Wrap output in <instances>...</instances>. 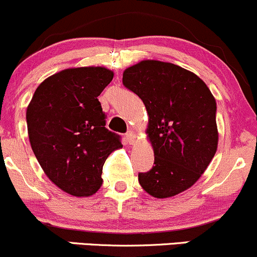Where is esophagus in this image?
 <instances>
[{
	"label": "esophagus",
	"mask_w": 257,
	"mask_h": 257,
	"mask_svg": "<svg viewBox=\"0 0 257 257\" xmlns=\"http://www.w3.org/2000/svg\"><path fill=\"white\" fill-rule=\"evenodd\" d=\"M125 139L126 142L130 143V145H134L135 141H136V134H135L134 131H128L127 134L125 135Z\"/></svg>",
	"instance_id": "1"
}]
</instances>
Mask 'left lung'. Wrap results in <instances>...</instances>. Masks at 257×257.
Returning <instances> with one entry per match:
<instances>
[{
	"instance_id": "8db88e82",
	"label": "left lung",
	"mask_w": 257,
	"mask_h": 257,
	"mask_svg": "<svg viewBox=\"0 0 257 257\" xmlns=\"http://www.w3.org/2000/svg\"><path fill=\"white\" fill-rule=\"evenodd\" d=\"M122 84L147 109L154 165L139 173L145 191L172 197L200 179L217 151V105L195 73L169 62L142 61L123 72Z\"/></svg>"
}]
</instances>
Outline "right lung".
Returning a JSON list of instances; mask_svg holds the SVG:
<instances>
[{
  "label": "right lung",
  "mask_w": 257,
  "mask_h": 257,
  "mask_svg": "<svg viewBox=\"0 0 257 257\" xmlns=\"http://www.w3.org/2000/svg\"><path fill=\"white\" fill-rule=\"evenodd\" d=\"M114 73L104 67L68 68L46 78L27 109L30 146L48 178L73 196L95 194L107 156L122 147L105 127L98 96Z\"/></svg>",
  "instance_id": "add662e5"
}]
</instances>
